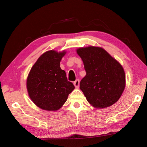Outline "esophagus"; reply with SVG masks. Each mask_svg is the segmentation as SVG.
<instances>
[{"mask_svg":"<svg viewBox=\"0 0 147 147\" xmlns=\"http://www.w3.org/2000/svg\"><path fill=\"white\" fill-rule=\"evenodd\" d=\"M74 86H75V88H78V87H79V85H80V81H79V80H75L74 82Z\"/></svg>","mask_w":147,"mask_h":147,"instance_id":"obj_1","label":"esophagus"}]
</instances>
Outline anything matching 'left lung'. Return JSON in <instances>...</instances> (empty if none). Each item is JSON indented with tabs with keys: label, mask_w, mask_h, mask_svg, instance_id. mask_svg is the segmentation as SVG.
<instances>
[{
	"label": "left lung",
	"mask_w": 147,
	"mask_h": 147,
	"mask_svg": "<svg viewBox=\"0 0 147 147\" xmlns=\"http://www.w3.org/2000/svg\"><path fill=\"white\" fill-rule=\"evenodd\" d=\"M77 52L86 72L80 88L88 102L100 109L115 104L125 88L126 77L121 65L100 47L80 48Z\"/></svg>",
	"instance_id": "1"
}]
</instances>
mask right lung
<instances>
[{
  "label": "right lung",
  "mask_w": 147,
  "mask_h": 147,
  "mask_svg": "<svg viewBox=\"0 0 147 147\" xmlns=\"http://www.w3.org/2000/svg\"><path fill=\"white\" fill-rule=\"evenodd\" d=\"M65 52L54 50L40 56L31 69L27 79V89L31 100L39 108L48 111L59 109L75 88L60 67Z\"/></svg>",
  "instance_id": "obj_1"
}]
</instances>
